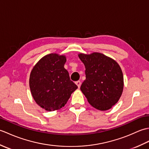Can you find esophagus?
<instances>
[{"mask_svg": "<svg viewBox=\"0 0 149 149\" xmlns=\"http://www.w3.org/2000/svg\"><path fill=\"white\" fill-rule=\"evenodd\" d=\"M75 84H77V86H78V88H80V86H81V81H77L75 82Z\"/></svg>", "mask_w": 149, "mask_h": 149, "instance_id": "obj_1", "label": "esophagus"}]
</instances>
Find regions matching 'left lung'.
Returning a JSON list of instances; mask_svg holds the SVG:
<instances>
[{
	"mask_svg": "<svg viewBox=\"0 0 149 149\" xmlns=\"http://www.w3.org/2000/svg\"><path fill=\"white\" fill-rule=\"evenodd\" d=\"M78 56L86 68V79L81 84V91L95 108L100 111L111 109L123 91V77L119 65L99 52Z\"/></svg>",
	"mask_w": 149,
	"mask_h": 149,
	"instance_id": "8db88e82",
	"label": "left lung"
}]
</instances>
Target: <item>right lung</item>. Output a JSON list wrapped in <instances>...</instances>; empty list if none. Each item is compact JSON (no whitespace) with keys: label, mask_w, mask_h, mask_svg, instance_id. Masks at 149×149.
Wrapping results in <instances>:
<instances>
[{"label":"right lung","mask_w":149,"mask_h":149,"mask_svg":"<svg viewBox=\"0 0 149 149\" xmlns=\"http://www.w3.org/2000/svg\"><path fill=\"white\" fill-rule=\"evenodd\" d=\"M65 56L50 54L41 59L31 72L29 86L37 104L48 111L61 108L77 86L64 68Z\"/></svg>","instance_id":"obj_1"}]
</instances>
